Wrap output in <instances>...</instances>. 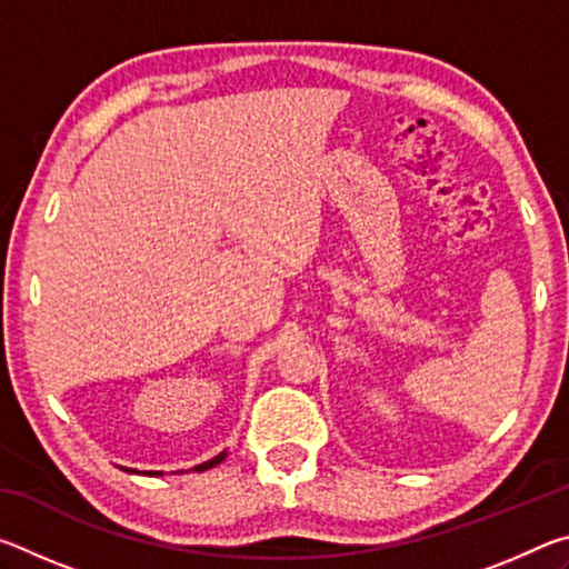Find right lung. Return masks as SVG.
<instances>
[{
	"instance_id": "right-lung-1",
	"label": "right lung",
	"mask_w": 569,
	"mask_h": 569,
	"mask_svg": "<svg viewBox=\"0 0 569 569\" xmlns=\"http://www.w3.org/2000/svg\"><path fill=\"white\" fill-rule=\"evenodd\" d=\"M228 457V451L223 449L220 451V455H216L213 459H208V461H203V465H196L192 467V471H206V469H213V467H218L220 461H223ZM124 471H130V475H148V477H160L162 471H138V469H128V467H122Z\"/></svg>"
}]
</instances>
